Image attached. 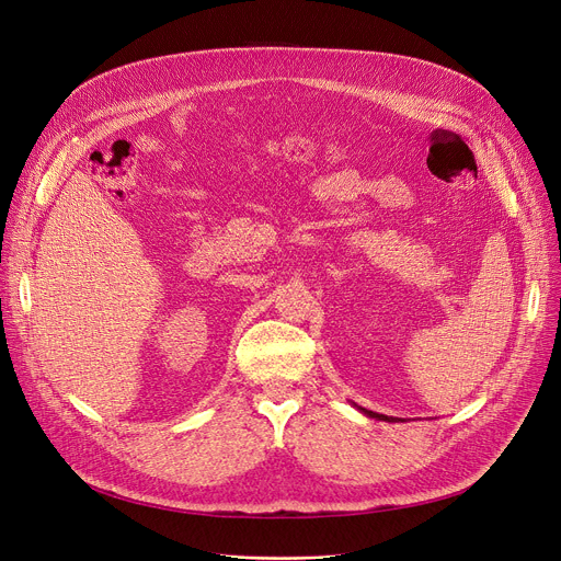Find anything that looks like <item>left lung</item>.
<instances>
[{"label": "left lung", "mask_w": 561, "mask_h": 561, "mask_svg": "<svg viewBox=\"0 0 561 561\" xmlns=\"http://www.w3.org/2000/svg\"><path fill=\"white\" fill-rule=\"evenodd\" d=\"M357 407V404H355ZM364 415H368V417H375V420H383V422H398L400 417H391V415H381V413H375V411H368V409H362V407H357Z\"/></svg>", "instance_id": "left-lung-1"}]
</instances>
